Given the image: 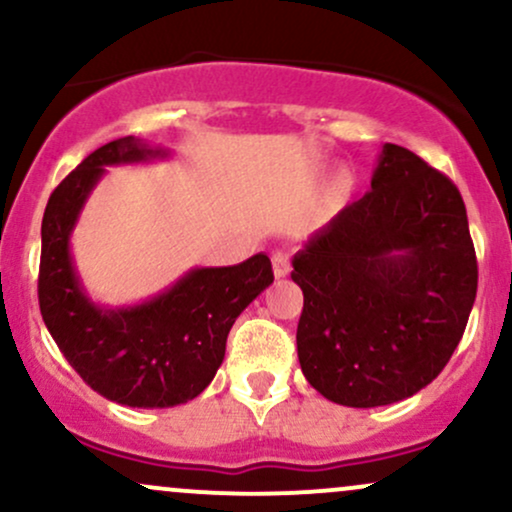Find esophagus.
I'll use <instances>...</instances> for the list:
<instances>
[{
    "label": "esophagus",
    "mask_w": 512,
    "mask_h": 512,
    "mask_svg": "<svg viewBox=\"0 0 512 512\" xmlns=\"http://www.w3.org/2000/svg\"><path fill=\"white\" fill-rule=\"evenodd\" d=\"M272 269H274L276 279H284V276L289 274V269H291L289 257H286L284 252H274V255H272Z\"/></svg>",
    "instance_id": "34e87169"
}]
</instances>
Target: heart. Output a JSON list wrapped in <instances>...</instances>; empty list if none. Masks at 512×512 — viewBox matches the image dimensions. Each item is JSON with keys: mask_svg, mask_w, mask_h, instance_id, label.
<instances>
[{"mask_svg": "<svg viewBox=\"0 0 512 512\" xmlns=\"http://www.w3.org/2000/svg\"><path fill=\"white\" fill-rule=\"evenodd\" d=\"M356 190V178L351 170H344V173H339L337 178H334V185L330 190V204L334 209L337 207H344L346 202H349L351 195H354Z\"/></svg>", "mask_w": 512, "mask_h": 512, "instance_id": "heart-1", "label": "heart"}]
</instances>
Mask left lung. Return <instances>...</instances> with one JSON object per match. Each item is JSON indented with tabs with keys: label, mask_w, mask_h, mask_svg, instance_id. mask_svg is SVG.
Returning a JSON list of instances; mask_svg holds the SVG:
<instances>
[{
	"label": "left lung",
	"mask_w": 512,
	"mask_h": 512,
	"mask_svg": "<svg viewBox=\"0 0 512 512\" xmlns=\"http://www.w3.org/2000/svg\"><path fill=\"white\" fill-rule=\"evenodd\" d=\"M303 291L301 370L330 402H402L438 378L460 344L477 255L450 178L385 144L370 192L293 255Z\"/></svg>",
	"instance_id": "8db88e82"
}]
</instances>
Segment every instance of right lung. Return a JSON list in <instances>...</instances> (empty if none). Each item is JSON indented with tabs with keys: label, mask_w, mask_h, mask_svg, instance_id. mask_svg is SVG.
<instances>
[{
	"label": "right lung",
	"mask_w": 512,
	"mask_h": 512,
	"mask_svg": "<svg viewBox=\"0 0 512 512\" xmlns=\"http://www.w3.org/2000/svg\"><path fill=\"white\" fill-rule=\"evenodd\" d=\"M161 146L122 137L86 156L55 187L43 216L38 301L64 358L98 395L139 409L195 399L214 380L236 317L274 281L264 252L233 267H195L149 301L93 303L76 274L69 240L105 166L166 158Z\"/></svg>",
	"instance_id": "obj_1"
}]
</instances>
